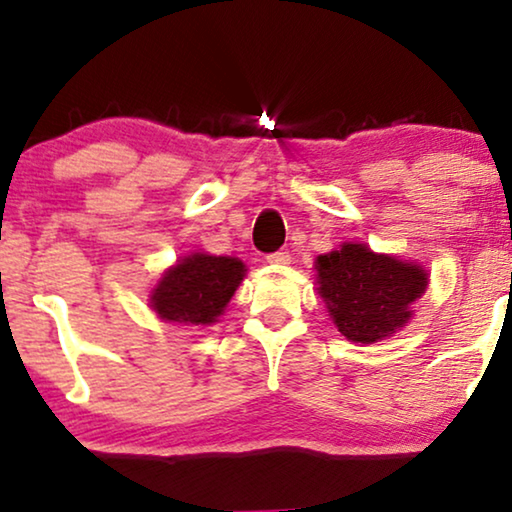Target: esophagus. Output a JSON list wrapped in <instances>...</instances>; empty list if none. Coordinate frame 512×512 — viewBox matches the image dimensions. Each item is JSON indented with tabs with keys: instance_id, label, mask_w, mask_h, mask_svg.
<instances>
[{
	"instance_id": "esophagus-1",
	"label": "esophagus",
	"mask_w": 512,
	"mask_h": 512,
	"mask_svg": "<svg viewBox=\"0 0 512 512\" xmlns=\"http://www.w3.org/2000/svg\"><path fill=\"white\" fill-rule=\"evenodd\" d=\"M267 262L274 264V267H286V264H290V255L288 252H271V255H267Z\"/></svg>"
}]
</instances>
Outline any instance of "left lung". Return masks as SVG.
<instances>
[{
    "mask_svg": "<svg viewBox=\"0 0 512 512\" xmlns=\"http://www.w3.org/2000/svg\"><path fill=\"white\" fill-rule=\"evenodd\" d=\"M316 283L338 331L349 342L373 345L409 323L411 304L428 288V271L364 243H342L316 257Z\"/></svg>",
    "mask_w": 512,
    "mask_h": 512,
    "instance_id": "8db88e82",
    "label": "left lung"
}]
</instances>
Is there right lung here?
<instances>
[{
	"label": "right lung",
	"mask_w": 512,
	"mask_h": 512,
	"mask_svg": "<svg viewBox=\"0 0 512 512\" xmlns=\"http://www.w3.org/2000/svg\"><path fill=\"white\" fill-rule=\"evenodd\" d=\"M245 271L238 257L191 252L160 278L153 288L151 309L163 321L210 326L234 297Z\"/></svg>",
	"instance_id": "1"
}]
</instances>
